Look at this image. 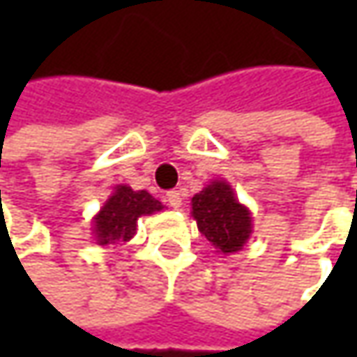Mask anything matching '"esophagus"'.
Segmentation results:
<instances>
[{
	"mask_svg": "<svg viewBox=\"0 0 357 357\" xmlns=\"http://www.w3.org/2000/svg\"><path fill=\"white\" fill-rule=\"evenodd\" d=\"M165 199H167V202H169V206L171 208H181V204H183V195L178 192V190H169L167 195H165Z\"/></svg>",
	"mask_w": 357,
	"mask_h": 357,
	"instance_id": "obj_1",
	"label": "esophagus"
}]
</instances>
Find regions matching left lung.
Here are the masks:
<instances>
[{
  "instance_id": "obj_1",
  "label": "left lung",
  "mask_w": 357,
  "mask_h": 357,
  "mask_svg": "<svg viewBox=\"0 0 357 357\" xmlns=\"http://www.w3.org/2000/svg\"><path fill=\"white\" fill-rule=\"evenodd\" d=\"M192 218L220 254H234L252 234L250 211L240 204L227 181H213L192 197Z\"/></svg>"
}]
</instances>
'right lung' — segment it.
Here are the masks:
<instances>
[{
  "instance_id": "right-lung-1",
  "label": "right lung",
  "mask_w": 357,
  "mask_h": 357,
  "mask_svg": "<svg viewBox=\"0 0 357 357\" xmlns=\"http://www.w3.org/2000/svg\"><path fill=\"white\" fill-rule=\"evenodd\" d=\"M162 208V202L146 190H132L130 186L119 185L93 220L97 244L105 246L127 242L135 236L137 220L141 216L158 213Z\"/></svg>"
}]
</instances>
